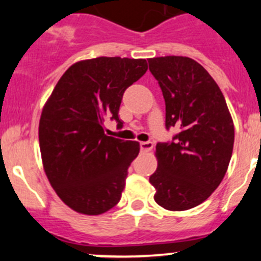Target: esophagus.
Here are the masks:
<instances>
[{"label": "esophagus", "instance_id": "1", "mask_svg": "<svg viewBox=\"0 0 261 261\" xmlns=\"http://www.w3.org/2000/svg\"><path fill=\"white\" fill-rule=\"evenodd\" d=\"M152 147H154V144H152L151 141H141L140 143L141 151H150Z\"/></svg>", "mask_w": 261, "mask_h": 261}]
</instances>
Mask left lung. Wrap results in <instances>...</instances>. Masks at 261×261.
Returning a JSON list of instances; mask_svg holds the SVG:
<instances>
[{"label": "left lung", "instance_id": "obj_1", "mask_svg": "<svg viewBox=\"0 0 261 261\" xmlns=\"http://www.w3.org/2000/svg\"><path fill=\"white\" fill-rule=\"evenodd\" d=\"M165 101V127L179 133L156 144L158 169L150 175L154 199L169 211L206 201L220 186L233 149L235 130L225 97L210 73L187 57L147 60Z\"/></svg>", "mask_w": 261, "mask_h": 261}]
</instances>
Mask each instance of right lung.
Instances as JSON below:
<instances>
[{
	"mask_svg": "<svg viewBox=\"0 0 261 261\" xmlns=\"http://www.w3.org/2000/svg\"><path fill=\"white\" fill-rule=\"evenodd\" d=\"M147 70L145 59L99 57L73 64L55 86L39 123L46 177L67 206L101 215L121 199L138 141L105 134V120L118 117L126 89Z\"/></svg>",
	"mask_w": 261,
	"mask_h": 261,
	"instance_id": "right-lung-1",
	"label": "right lung"
}]
</instances>
